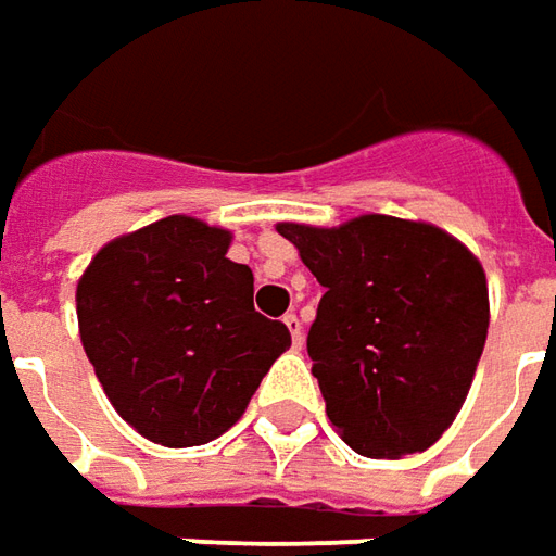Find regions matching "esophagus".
<instances>
[{
	"label": "esophagus",
	"mask_w": 556,
	"mask_h": 556,
	"mask_svg": "<svg viewBox=\"0 0 556 556\" xmlns=\"http://www.w3.org/2000/svg\"><path fill=\"white\" fill-rule=\"evenodd\" d=\"M285 324H287V329H290V336H293V348H300L302 344V320L293 315V312H290V315L285 317Z\"/></svg>",
	"instance_id": "obj_1"
}]
</instances>
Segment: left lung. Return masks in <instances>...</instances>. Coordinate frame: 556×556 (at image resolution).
Listing matches in <instances>:
<instances>
[{
  "mask_svg": "<svg viewBox=\"0 0 556 556\" xmlns=\"http://www.w3.org/2000/svg\"><path fill=\"white\" fill-rule=\"evenodd\" d=\"M327 290L308 357L327 417L363 457L417 454L454 424L490 324L478 256L424 220L278 224Z\"/></svg>",
  "mask_w": 556,
  "mask_h": 556,
  "instance_id": "left-lung-1",
  "label": "left lung"
}]
</instances>
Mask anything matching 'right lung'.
<instances>
[{
	"label": "right lung",
	"mask_w": 556,
	"mask_h": 556,
	"mask_svg": "<svg viewBox=\"0 0 556 556\" xmlns=\"http://www.w3.org/2000/svg\"><path fill=\"white\" fill-rule=\"evenodd\" d=\"M232 232L172 214L109 241L80 275L78 329L114 412L166 447L205 445L244 415L290 348L254 312V275Z\"/></svg>",
	"instance_id": "right-lung-1"
}]
</instances>
